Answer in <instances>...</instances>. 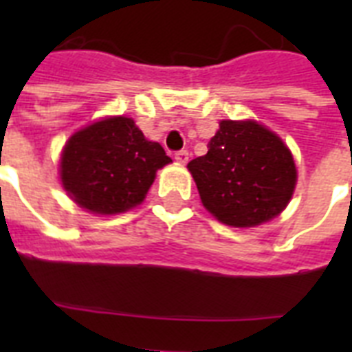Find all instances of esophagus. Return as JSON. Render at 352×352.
I'll use <instances>...</instances> for the list:
<instances>
[{
	"instance_id": "1",
	"label": "esophagus",
	"mask_w": 352,
	"mask_h": 352,
	"mask_svg": "<svg viewBox=\"0 0 352 352\" xmlns=\"http://www.w3.org/2000/svg\"><path fill=\"white\" fill-rule=\"evenodd\" d=\"M188 159H190V153H188L186 149H181V151H177L175 153V160L179 164H186Z\"/></svg>"
}]
</instances>
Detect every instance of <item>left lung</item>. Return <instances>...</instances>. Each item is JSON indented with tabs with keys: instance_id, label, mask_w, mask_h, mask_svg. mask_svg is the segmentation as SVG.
Instances as JSON below:
<instances>
[{
	"instance_id": "obj_1",
	"label": "left lung",
	"mask_w": 352,
	"mask_h": 352,
	"mask_svg": "<svg viewBox=\"0 0 352 352\" xmlns=\"http://www.w3.org/2000/svg\"><path fill=\"white\" fill-rule=\"evenodd\" d=\"M188 170L204 208L235 228L281 214L298 181L287 144L254 120H221L208 153L188 162Z\"/></svg>"
}]
</instances>
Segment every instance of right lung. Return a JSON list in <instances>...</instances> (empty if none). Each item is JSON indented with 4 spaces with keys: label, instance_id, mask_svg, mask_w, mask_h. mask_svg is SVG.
<instances>
[{
    "label": "right lung",
    "instance_id": "right-lung-1",
    "mask_svg": "<svg viewBox=\"0 0 352 352\" xmlns=\"http://www.w3.org/2000/svg\"><path fill=\"white\" fill-rule=\"evenodd\" d=\"M127 117H107L80 129L65 142L60 179L69 197L93 214L127 212L144 201L157 170L170 164Z\"/></svg>",
    "mask_w": 352,
    "mask_h": 352
}]
</instances>
